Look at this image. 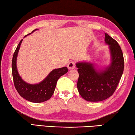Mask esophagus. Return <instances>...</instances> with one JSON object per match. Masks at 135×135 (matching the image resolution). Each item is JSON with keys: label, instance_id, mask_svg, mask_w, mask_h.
I'll return each mask as SVG.
<instances>
[{"label": "esophagus", "instance_id": "1", "mask_svg": "<svg viewBox=\"0 0 135 135\" xmlns=\"http://www.w3.org/2000/svg\"><path fill=\"white\" fill-rule=\"evenodd\" d=\"M67 67H68V68H69L70 70L74 69V68H75V62H73V61H71V62H70L68 64Z\"/></svg>", "mask_w": 135, "mask_h": 135}]
</instances>
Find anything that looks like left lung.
I'll use <instances>...</instances> for the list:
<instances>
[{
  "label": "left lung",
  "instance_id": "8db88e82",
  "mask_svg": "<svg viewBox=\"0 0 135 135\" xmlns=\"http://www.w3.org/2000/svg\"><path fill=\"white\" fill-rule=\"evenodd\" d=\"M105 42L109 46L111 62L104 69H97L90 62L76 63L79 77L77 89L87 101L99 102L113 94L124 70V58L121 47L114 38L105 33Z\"/></svg>",
  "mask_w": 135,
  "mask_h": 135
}]
</instances>
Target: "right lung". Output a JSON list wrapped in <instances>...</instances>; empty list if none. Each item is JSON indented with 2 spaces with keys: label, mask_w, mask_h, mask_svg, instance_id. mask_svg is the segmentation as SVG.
<instances>
[{
  "label": "right lung",
  "mask_w": 135,
  "mask_h": 135,
  "mask_svg": "<svg viewBox=\"0 0 135 135\" xmlns=\"http://www.w3.org/2000/svg\"><path fill=\"white\" fill-rule=\"evenodd\" d=\"M37 30H34L31 33ZM24 36L26 37L27 36ZM22 39L20 41L13 54L12 61V71L13 83L17 92L21 97L30 102L40 103L47 100L54 94L58 80L68 72L67 67H64L54 69L41 82L37 84H29L22 79L18 72L17 58Z\"/></svg>",
  "instance_id": "right-lung-1"
}]
</instances>
